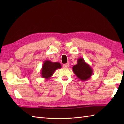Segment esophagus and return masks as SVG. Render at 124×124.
Listing matches in <instances>:
<instances>
[{
    "label": "esophagus",
    "mask_w": 124,
    "mask_h": 124,
    "mask_svg": "<svg viewBox=\"0 0 124 124\" xmlns=\"http://www.w3.org/2000/svg\"><path fill=\"white\" fill-rule=\"evenodd\" d=\"M63 67L64 68H68V67H69V64H68V63H67V64H63Z\"/></svg>",
    "instance_id": "34e87169"
}]
</instances>
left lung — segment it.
<instances>
[{
    "mask_svg": "<svg viewBox=\"0 0 124 124\" xmlns=\"http://www.w3.org/2000/svg\"><path fill=\"white\" fill-rule=\"evenodd\" d=\"M72 70L73 73L81 81L88 80L93 73L92 68L83 57H79L77 60V64L73 65Z\"/></svg>",
    "mask_w": 124,
    "mask_h": 124,
    "instance_id": "8db88e82",
    "label": "left lung"
}]
</instances>
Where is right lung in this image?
I'll use <instances>...</instances> for the list:
<instances>
[{"mask_svg":"<svg viewBox=\"0 0 124 124\" xmlns=\"http://www.w3.org/2000/svg\"><path fill=\"white\" fill-rule=\"evenodd\" d=\"M61 65L59 62H52L49 60H45L41 69V77L48 80L54 74L57 69L61 68Z\"/></svg>","mask_w":124,"mask_h":124,"instance_id":"obj_1","label":"right lung"}]
</instances>
